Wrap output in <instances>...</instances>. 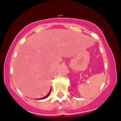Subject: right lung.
I'll return each instance as SVG.
<instances>
[{"label":"right lung","instance_id":"1","mask_svg":"<svg viewBox=\"0 0 121 121\" xmlns=\"http://www.w3.org/2000/svg\"><path fill=\"white\" fill-rule=\"evenodd\" d=\"M51 89L50 90V91H49V92L48 93V94H47V95H45V97H43V98H39L38 99H45V98H47V97H48V96H49V94H50V93H51Z\"/></svg>","mask_w":121,"mask_h":121}]
</instances>
